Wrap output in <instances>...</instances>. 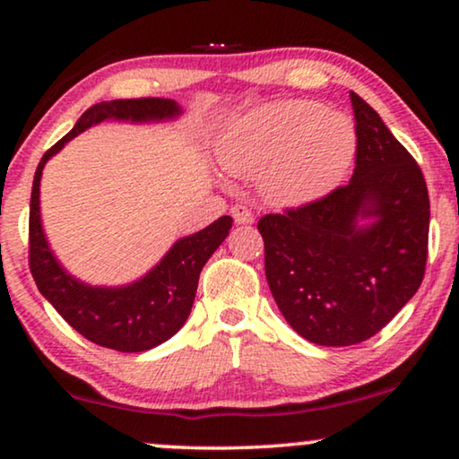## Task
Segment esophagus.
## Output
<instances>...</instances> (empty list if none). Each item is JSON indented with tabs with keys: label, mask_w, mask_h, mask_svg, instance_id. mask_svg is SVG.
Segmentation results:
<instances>
[{
	"label": "esophagus",
	"mask_w": 459,
	"mask_h": 459,
	"mask_svg": "<svg viewBox=\"0 0 459 459\" xmlns=\"http://www.w3.org/2000/svg\"><path fill=\"white\" fill-rule=\"evenodd\" d=\"M231 217H234V221L238 223V225H250L255 221V217H253V212H250L247 206H242V204H234L231 206Z\"/></svg>",
	"instance_id": "1"
}]
</instances>
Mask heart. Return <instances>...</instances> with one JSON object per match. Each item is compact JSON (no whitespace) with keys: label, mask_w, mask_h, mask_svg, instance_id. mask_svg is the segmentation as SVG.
<instances>
[{"label":"heart","mask_w":459,"mask_h":459,"mask_svg":"<svg viewBox=\"0 0 459 459\" xmlns=\"http://www.w3.org/2000/svg\"><path fill=\"white\" fill-rule=\"evenodd\" d=\"M355 152V123L309 100L263 104L234 118L217 140L223 171L256 178V192L275 209H303L328 196Z\"/></svg>","instance_id":"heart-1"}]
</instances>
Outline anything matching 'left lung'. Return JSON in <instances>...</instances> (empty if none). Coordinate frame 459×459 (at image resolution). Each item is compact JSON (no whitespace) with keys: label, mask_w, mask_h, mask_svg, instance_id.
Here are the masks:
<instances>
[{"label":"left lung","mask_w":459,"mask_h":459,"mask_svg":"<svg viewBox=\"0 0 459 459\" xmlns=\"http://www.w3.org/2000/svg\"><path fill=\"white\" fill-rule=\"evenodd\" d=\"M357 156L347 186L303 209L261 217L265 275L294 332L351 347L418 292L429 255L424 175L372 106L351 91Z\"/></svg>","instance_id":"left-lung-1"}]
</instances>
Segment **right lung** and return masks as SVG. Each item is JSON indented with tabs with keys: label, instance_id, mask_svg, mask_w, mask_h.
<instances>
[{
	"label": "right lung",
	"instance_id": "1",
	"mask_svg": "<svg viewBox=\"0 0 459 459\" xmlns=\"http://www.w3.org/2000/svg\"><path fill=\"white\" fill-rule=\"evenodd\" d=\"M184 115V108L167 98L110 100L87 108L74 127L43 154L37 165L29 215V265L35 284L54 309L87 341L100 347L142 353L159 347L186 324L196 297L204 263L221 247L231 228L223 215L209 228L179 238L167 255L140 280L123 286H91L74 278L58 261L43 231L39 186L46 162L73 137L104 121L167 123Z\"/></svg>",
	"mask_w": 459,
	"mask_h": 459
}]
</instances>
